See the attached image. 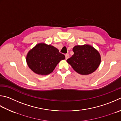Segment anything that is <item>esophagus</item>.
I'll list each match as a JSON object with an SVG mask.
<instances>
[{
	"instance_id": "obj_1",
	"label": "esophagus",
	"mask_w": 121,
	"mask_h": 121,
	"mask_svg": "<svg viewBox=\"0 0 121 121\" xmlns=\"http://www.w3.org/2000/svg\"><path fill=\"white\" fill-rule=\"evenodd\" d=\"M65 59H68L69 58V54L67 53L65 54Z\"/></svg>"
}]
</instances>
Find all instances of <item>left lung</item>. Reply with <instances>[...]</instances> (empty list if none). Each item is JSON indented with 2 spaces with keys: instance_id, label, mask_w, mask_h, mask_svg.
<instances>
[{
  "instance_id": "obj_1",
  "label": "left lung",
  "mask_w": 121,
  "mask_h": 121,
  "mask_svg": "<svg viewBox=\"0 0 121 121\" xmlns=\"http://www.w3.org/2000/svg\"><path fill=\"white\" fill-rule=\"evenodd\" d=\"M74 54L67 61L75 71L82 75L90 74L97 69L101 62L99 52L89 45L76 46Z\"/></svg>"
}]
</instances>
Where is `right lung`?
Segmentation results:
<instances>
[{"instance_id": "right-lung-1", "label": "right lung", "mask_w": 121, "mask_h": 121, "mask_svg": "<svg viewBox=\"0 0 121 121\" xmlns=\"http://www.w3.org/2000/svg\"><path fill=\"white\" fill-rule=\"evenodd\" d=\"M65 58V56L53 46L39 43L28 52L26 61L32 71L40 75H47Z\"/></svg>"}]
</instances>
